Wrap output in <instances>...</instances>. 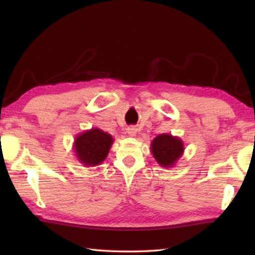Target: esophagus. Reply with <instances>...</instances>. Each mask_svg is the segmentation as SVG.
I'll list each match as a JSON object with an SVG mask.
<instances>
[{
    "instance_id": "obj_1",
    "label": "esophagus",
    "mask_w": 255,
    "mask_h": 255,
    "mask_svg": "<svg viewBox=\"0 0 255 255\" xmlns=\"http://www.w3.org/2000/svg\"><path fill=\"white\" fill-rule=\"evenodd\" d=\"M127 133L130 137H133V136H136V133H137V128L136 127H133V126H130V127H128L127 128Z\"/></svg>"
}]
</instances>
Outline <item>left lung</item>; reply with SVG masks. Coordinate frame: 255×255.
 <instances>
[{"label": "left lung", "instance_id": "left-lung-1", "mask_svg": "<svg viewBox=\"0 0 255 255\" xmlns=\"http://www.w3.org/2000/svg\"><path fill=\"white\" fill-rule=\"evenodd\" d=\"M150 152L162 167H173L184 153V144L181 138L170 133H161L152 140Z\"/></svg>", "mask_w": 255, "mask_h": 255}]
</instances>
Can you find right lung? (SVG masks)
Here are the masks:
<instances>
[{
    "label": "right lung",
    "mask_w": 255,
    "mask_h": 255,
    "mask_svg": "<svg viewBox=\"0 0 255 255\" xmlns=\"http://www.w3.org/2000/svg\"><path fill=\"white\" fill-rule=\"evenodd\" d=\"M114 140L110 133L99 128L79 133L73 145L77 161L84 166L99 165L107 158Z\"/></svg>",
    "instance_id": "1"
}]
</instances>
